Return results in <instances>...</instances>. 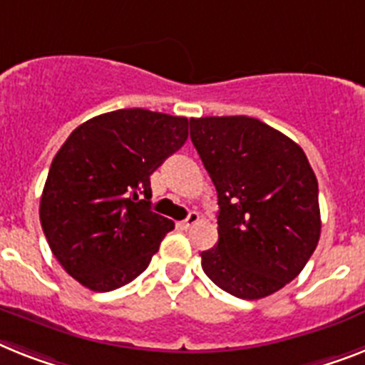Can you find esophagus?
I'll list each match as a JSON object with an SVG mask.
<instances>
[{"label":"esophagus","instance_id":"obj_1","mask_svg":"<svg viewBox=\"0 0 365 365\" xmlns=\"http://www.w3.org/2000/svg\"><path fill=\"white\" fill-rule=\"evenodd\" d=\"M197 222H200V215H197L195 210H192V212H190V215L186 216V220H182V222H180V225H182L185 230H188V227L195 225V224H197Z\"/></svg>","mask_w":365,"mask_h":365}]
</instances>
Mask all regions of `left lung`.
Wrapping results in <instances>:
<instances>
[{
  "mask_svg": "<svg viewBox=\"0 0 365 365\" xmlns=\"http://www.w3.org/2000/svg\"><path fill=\"white\" fill-rule=\"evenodd\" d=\"M190 138L218 194V244L201 267L244 300L302 272L321 237L319 185L298 143L246 115L190 119Z\"/></svg>",
  "mask_w": 365,
  "mask_h": 365,
  "instance_id": "left-lung-1",
  "label": "left lung"
}]
</instances>
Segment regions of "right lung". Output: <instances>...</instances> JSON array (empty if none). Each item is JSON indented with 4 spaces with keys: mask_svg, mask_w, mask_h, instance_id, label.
Listing matches in <instances>:
<instances>
[{
    "mask_svg": "<svg viewBox=\"0 0 365 365\" xmlns=\"http://www.w3.org/2000/svg\"><path fill=\"white\" fill-rule=\"evenodd\" d=\"M186 138V117L130 108L93 117L57 150L38 215L52 254L83 287L113 291L149 267L175 227L150 210V175Z\"/></svg>",
    "mask_w": 365,
    "mask_h": 365,
    "instance_id": "1",
    "label": "right lung"
}]
</instances>
